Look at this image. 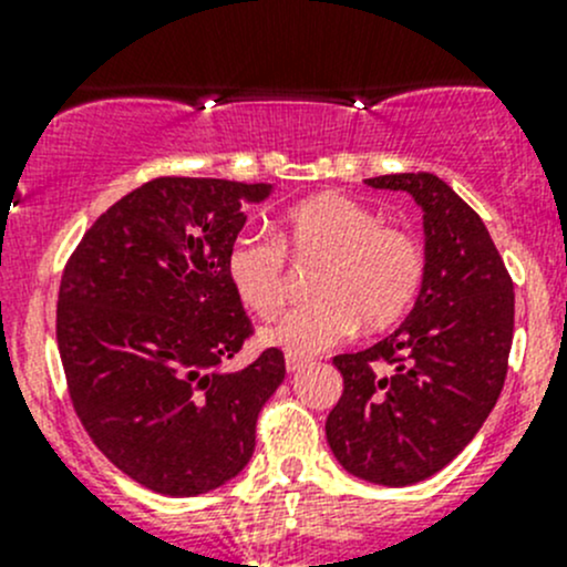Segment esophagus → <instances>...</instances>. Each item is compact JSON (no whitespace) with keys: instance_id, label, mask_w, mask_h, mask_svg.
I'll list each match as a JSON object with an SVG mask.
<instances>
[{"instance_id":"1","label":"esophagus","mask_w":567,"mask_h":567,"mask_svg":"<svg viewBox=\"0 0 567 567\" xmlns=\"http://www.w3.org/2000/svg\"><path fill=\"white\" fill-rule=\"evenodd\" d=\"M307 364H310L307 359L293 357V353H288V357H285V368H288V373H299V370H305Z\"/></svg>"}]
</instances>
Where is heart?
<instances>
[{"label":"heart","instance_id":"1","mask_svg":"<svg viewBox=\"0 0 567 567\" xmlns=\"http://www.w3.org/2000/svg\"><path fill=\"white\" fill-rule=\"evenodd\" d=\"M285 251L320 260L310 282L316 299L262 329V340L293 357L329 351L357 323L373 331L392 326L414 305L425 277V251L414 233L381 225V216L357 199L318 194L282 216L277 241L249 230L233 238L227 277L255 316H274L288 296Z\"/></svg>","mask_w":567,"mask_h":567}]
</instances>
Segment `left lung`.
Wrapping results in <instances>:
<instances>
[{"label": "left lung", "instance_id": "obj_1", "mask_svg": "<svg viewBox=\"0 0 567 567\" xmlns=\"http://www.w3.org/2000/svg\"><path fill=\"white\" fill-rule=\"evenodd\" d=\"M409 192L425 225V277L409 318L375 346L340 353L342 398L326 439L342 468L368 483L433 477L474 439L499 400L516 293L483 219L431 173L368 177Z\"/></svg>", "mask_w": 567, "mask_h": 567}]
</instances>
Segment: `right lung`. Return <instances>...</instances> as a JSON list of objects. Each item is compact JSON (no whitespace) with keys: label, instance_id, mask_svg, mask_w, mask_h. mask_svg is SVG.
<instances>
[{"label":"right lung","instance_id":"add662e5","mask_svg":"<svg viewBox=\"0 0 567 567\" xmlns=\"http://www.w3.org/2000/svg\"><path fill=\"white\" fill-rule=\"evenodd\" d=\"M268 194L219 177L147 181L95 219L62 271L56 346L73 411L156 494L197 496L236 477L285 379L279 348L219 370L251 337L227 249L244 205Z\"/></svg>","mask_w":567,"mask_h":567}]
</instances>
